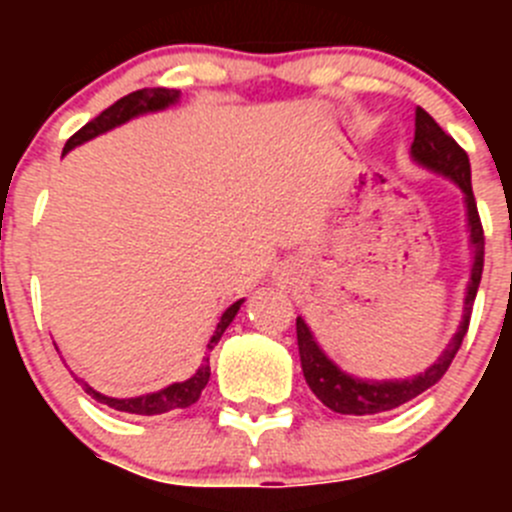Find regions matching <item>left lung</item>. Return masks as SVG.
Segmentation results:
<instances>
[{
    "label": "left lung",
    "instance_id": "1",
    "mask_svg": "<svg viewBox=\"0 0 512 512\" xmlns=\"http://www.w3.org/2000/svg\"><path fill=\"white\" fill-rule=\"evenodd\" d=\"M410 156L415 164L425 166V169L436 171V174L446 176L456 187L464 192V202H467V228H469V243H472V274H469L467 284V300H464V315H461L459 330L449 341V346L443 348V354L438 356L436 364H431L425 372L415 374L408 379H384V382H374V379H359L351 374L341 372L328 356L323 354V348L318 346L312 330L302 318H297V346H300V361L305 382L315 397L323 402L325 408L341 415H374L395 410L413 397L423 395L428 387L438 382L446 374V369L454 361L456 351L461 348V341L467 336L469 318H472V305L477 297L479 279H482V266H485V230L479 223L477 202H474L472 192V166H469L467 151L451 138L449 133H443V128L433 120L423 107L415 110V140L410 146Z\"/></svg>",
    "mask_w": 512,
    "mask_h": 512
}]
</instances>
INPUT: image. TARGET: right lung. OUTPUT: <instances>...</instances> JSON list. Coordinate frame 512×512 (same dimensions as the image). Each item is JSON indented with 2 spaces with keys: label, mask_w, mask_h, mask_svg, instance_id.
<instances>
[{
  "label": "right lung",
  "mask_w": 512,
  "mask_h": 512,
  "mask_svg": "<svg viewBox=\"0 0 512 512\" xmlns=\"http://www.w3.org/2000/svg\"><path fill=\"white\" fill-rule=\"evenodd\" d=\"M174 102H179V89H164V87L138 89V92L128 94V97L117 99V102L112 104V107H107L102 115H97L94 120H89L87 125L79 130V133L71 135V138L66 140V146H63V153H69L71 148L81 146V143H87V140H92V138H97V135L107 133V130L117 128V125H122V122L133 120V117L146 115V112L166 110V107ZM241 305H243V300H238L223 312V318H220V323H217L210 343H207V348H210V351L217 346V341L223 338L225 328L233 323V318L238 315ZM207 379H210V356H205V361H202L200 369H197V372H194L187 382H174V384H169V387H164V390L151 392V395L128 397V400L107 397V395H102V392L92 390L87 382H81V379L79 382L87 395H92L94 400L102 402V405H110V408L120 410V413L161 415V413H169V410H179V408H189V405H194V402L200 400Z\"/></svg>",
  "instance_id": "obj_1"
}]
</instances>
